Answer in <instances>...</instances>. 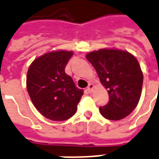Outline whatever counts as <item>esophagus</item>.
<instances>
[{
    "label": "esophagus",
    "mask_w": 159,
    "mask_h": 159,
    "mask_svg": "<svg viewBox=\"0 0 159 159\" xmlns=\"http://www.w3.org/2000/svg\"><path fill=\"white\" fill-rule=\"evenodd\" d=\"M93 88H94V86H93V84H92V83H89V86H88V88H87V90L89 92V93H91L92 91H93Z\"/></svg>",
    "instance_id": "1"
}]
</instances>
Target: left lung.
Here are the masks:
<instances>
[{
  "label": "left lung",
  "instance_id": "obj_1",
  "mask_svg": "<svg viewBox=\"0 0 159 159\" xmlns=\"http://www.w3.org/2000/svg\"><path fill=\"white\" fill-rule=\"evenodd\" d=\"M86 57L109 93V103L99 107L101 115L111 120L125 118L138 104L142 94L143 74L136 57L114 49L93 51Z\"/></svg>",
  "mask_w": 159,
  "mask_h": 159
}]
</instances>
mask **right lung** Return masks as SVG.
<instances>
[{
  "label": "right lung",
  "instance_id": "1",
  "mask_svg": "<svg viewBox=\"0 0 159 159\" xmlns=\"http://www.w3.org/2000/svg\"><path fill=\"white\" fill-rule=\"evenodd\" d=\"M72 51L44 54L32 62L27 74V89L35 108L42 116L62 121L74 116L83 90L65 72Z\"/></svg>",
  "mask_w": 159,
  "mask_h": 159
}]
</instances>
